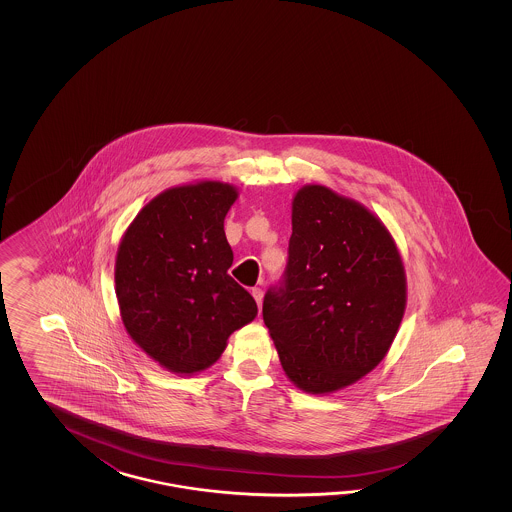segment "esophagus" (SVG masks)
<instances>
[{
  "label": "esophagus",
  "mask_w": 512,
  "mask_h": 512,
  "mask_svg": "<svg viewBox=\"0 0 512 512\" xmlns=\"http://www.w3.org/2000/svg\"><path fill=\"white\" fill-rule=\"evenodd\" d=\"M252 296H254L256 304H258V309H261V298H263V291H261L260 287H254V289H252Z\"/></svg>",
  "instance_id": "obj_1"
}]
</instances>
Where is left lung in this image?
<instances>
[{
	"mask_svg": "<svg viewBox=\"0 0 512 512\" xmlns=\"http://www.w3.org/2000/svg\"><path fill=\"white\" fill-rule=\"evenodd\" d=\"M404 307L403 260L381 219L327 186L300 188L283 280L263 298L285 375L315 395L359 381L388 353Z\"/></svg>",
	"mask_w": 512,
	"mask_h": 512,
	"instance_id": "left-lung-1",
	"label": "left lung"
}]
</instances>
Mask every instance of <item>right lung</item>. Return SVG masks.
Segmentation results:
<instances>
[{
    "label": "right lung",
    "mask_w": 512,
    "mask_h": 512,
    "mask_svg": "<svg viewBox=\"0 0 512 512\" xmlns=\"http://www.w3.org/2000/svg\"><path fill=\"white\" fill-rule=\"evenodd\" d=\"M238 190L199 181L153 197L131 221L115 261V293L128 335L166 370H207L230 335L258 315L230 276L223 221Z\"/></svg>",
    "instance_id": "right-lung-1"
}]
</instances>
